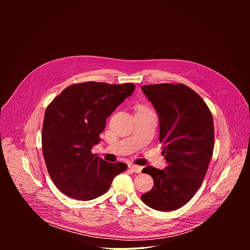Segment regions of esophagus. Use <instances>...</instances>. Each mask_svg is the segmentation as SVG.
<instances>
[{
  "label": "esophagus",
  "mask_w": 250,
  "mask_h": 250,
  "mask_svg": "<svg viewBox=\"0 0 250 250\" xmlns=\"http://www.w3.org/2000/svg\"><path fill=\"white\" fill-rule=\"evenodd\" d=\"M129 169L134 172V173H140L141 170H142V167L141 166H138V165H130L129 166Z\"/></svg>",
  "instance_id": "obj_1"
}]
</instances>
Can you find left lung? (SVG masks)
I'll list each match as a JSON object with an SVG mask.
<instances>
[{"mask_svg":"<svg viewBox=\"0 0 250 250\" xmlns=\"http://www.w3.org/2000/svg\"><path fill=\"white\" fill-rule=\"evenodd\" d=\"M141 90L158 114L167 162L163 170L142 169L154 185L141 200L157 210H174L194 197L206 176L215 144L212 116L204 100L184 84L146 85Z\"/></svg>","mask_w":250,"mask_h":250,"instance_id":"left-lung-1","label":"left lung"}]
</instances>
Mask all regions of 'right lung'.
<instances>
[{
  "label": "right lung",
  "mask_w": 250,
  "mask_h": 250,
  "mask_svg": "<svg viewBox=\"0 0 250 250\" xmlns=\"http://www.w3.org/2000/svg\"><path fill=\"white\" fill-rule=\"evenodd\" d=\"M134 85L85 82L65 88L48 105L42 126V152L54 185L66 196L89 201L104 195L127 165L109 163L91 149L105 120Z\"/></svg>",
  "instance_id": "add662e5"
}]
</instances>
